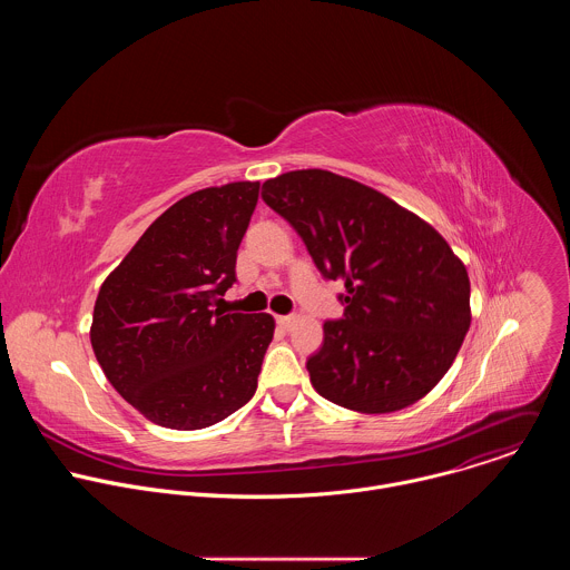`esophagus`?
<instances>
[{
	"instance_id": "1",
	"label": "esophagus",
	"mask_w": 570,
	"mask_h": 570,
	"mask_svg": "<svg viewBox=\"0 0 570 570\" xmlns=\"http://www.w3.org/2000/svg\"><path fill=\"white\" fill-rule=\"evenodd\" d=\"M295 322H297V317H295V315H277V324H279L282 330H286V332L293 327Z\"/></svg>"
}]
</instances>
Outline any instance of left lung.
<instances>
[{
  "label": "left lung",
  "mask_w": 570,
  "mask_h": 570,
  "mask_svg": "<svg viewBox=\"0 0 570 570\" xmlns=\"http://www.w3.org/2000/svg\"><path fill=\"white\" fill-rule=\"evenodd\" d=\"M262 198L302 236L317 271L345 284V317L324 322L306 361L317 394L383 415L426 396L471 324L469 275L444 236L352 178L302 169L264 183Z\"/></svg>",
  "instance_id": "left-lung-1"
}]
</instances>
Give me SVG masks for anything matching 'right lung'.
Returning a JSON list of instances; mask_svg holds the SVG:
<instances>
[{"instance_id": "add662e5", "label": "right lung", "mask_w": 570, "mask_h": 570, "mask_svg": "<svg viewBox=\"0 0 570 570\" xmlns=\"http://www.w3.org/2000/svg\"><path fill=\"white\" fill-rule=\"evenodd\" d=\"M259 183L198 189L157 216L97 295L90 341L112 387L148 422L198 431L248 403L275 334L271 313L214 308Z\"/></svg>"}]
</instances>
